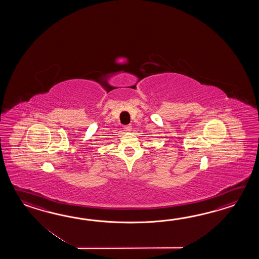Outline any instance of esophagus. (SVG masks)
Listing matches in <instances>:
<instances>
[{"label":"esophagus","instance_id":"34e87169","mask_svg":"<svg viewBox=\"0 0 259 259\" xmlns=\"http://www.w3.org/2000/svg\"><path fill=\"white\" fill-rule=\"evenodd\" d=\"M132 125H127V126H125V127H124V131H125V132H131V131H132Z\"/></svg>","mask_w":259,"mask_h":259}]
</instances>
